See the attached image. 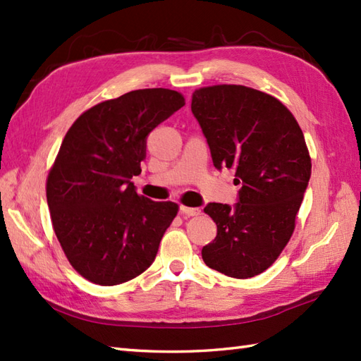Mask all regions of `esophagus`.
<instances>
[{
  "label": "esophagus",
  "instance_id": "34e87169",
  "mask_svg": "<svg viewBox=\"0 0 361 361\" xmlns=\"http://www.w3.org/2000/svg\"><path fill=\"white\" fill-rule=\"evenodd\" d=\"M180 211L186 216H200L202 214L200 208H189V206H180Z\"/></svg>",
  "mask_w": 361,
  "mask_h": 361
}]
</instances>
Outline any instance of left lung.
<instances>
[{
  "mask_svg": "<svg viewBox=\"0 0 361 361\" xmlns=\"http://www.w3.org/2000/svg\"><path fill=\"white\" fill-rule=\"evenodd\" d=\"M190 109L214 166L234 167L242 185L234 206L204 208L217 235L202 257L231 278H252L278 259L293 234L312 173L302 130L281 101L243 85L195 90Z\"/></svg>",
  "mask_w": 361,
  "mask_h": 361,
  "instance_id": "left-lung-1",
  "label": "left lung"
}]
</instances>
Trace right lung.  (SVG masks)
I'll return each mask as SVG.
<instances>
[{"mask_svg":"<svg viewBox=\"0 0 361 361\" xmlns=\"http://www.w3.org/2000/svg\"><path fill=\"white\" fill-rule=\"evenodd\" d=\"M185 105L178 91L135 90L91 106L65 135L46 181L52 228L79 274L118 286L147 270L178 212L137 195L145 141Z\"/></svg>","mask_w":361,"mask_h":361,"instance_id":"right-lung-1","label":"right lung"}]
</instances>
